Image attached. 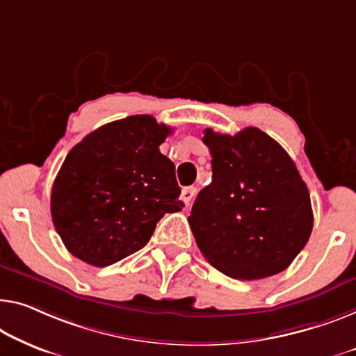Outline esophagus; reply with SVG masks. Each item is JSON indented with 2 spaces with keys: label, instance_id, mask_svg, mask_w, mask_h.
I'll use <instances>...</instances> for the list:
<instances>
[{
  "label": "esophagus",
  "instance_id": "obj_1",
  "mask_svg": "<svg viewBox=\"0 0 356 356\" xmlns=\"http://www.w3.org/2000/svg\"><path fill=\"white\" fill-rule=\"evenodd\" d=\"M195 195H196V188L195 187H185L184 190H182V201L185 203V206H190V203H192V200L195 198Z\"/></svg>",
  "mask_w": 356,
  "mask_h": 356
}]
</instances>
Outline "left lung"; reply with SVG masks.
Wrapping results in <instances>:
<instances>
[{"instance_id":"left-lung-1","label":"left lung","mask_w":356,"mask_h":356,"mask_svg":"<svg viewBox=\"0 0 356 356\" xmlns=\"http://www.w3.org/2000/svg\"><path fill=\"white\" fill-rule=\"evenodd\" d=\"M212 182L196 196L188 224L212 267L238 280L288 268L314 229L310 193L294 161L257 127L235 136L204 131Z\"/></svg>"}]
</instances>
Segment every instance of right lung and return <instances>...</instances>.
I'll use <instances>...</instances> for the list:
<instances>
[{"label": "right lung", "instance_id": "1", "mask_svg": "<svg viewBox=\"0 0 356 356\" xmlns=\"http://www.w3.org/2000/svg\"><path fill=\"white\" fill-rule=\"evenodd\" d=\"M168 134L153 116L134 115L72 148L52 185L51 214L73 256L107 267L144 248L166 212L184 208L176 166L160 152Z\"/></svg>", "mask_w": 356, "mask_h": 356}]
</instances>
